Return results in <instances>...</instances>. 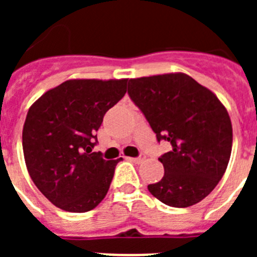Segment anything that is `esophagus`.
Returning <instances> with one entry per match:
<instances>
[{
    "mask_svg": "<svg viewBox=\"0 0 257 257\" xmlns=\"http://www.w3.org/2000/svg\"><path fill=\"white\" fill-rule=\"evenodd\" d=\"M127 160L128 161H131V162H135V163H142L143 161L145 160V156H139V157H136V158H131V157H128V158H127Z\"/></svg>",
    "mask_w": 257,
    "mask_h": 257,
    "instance_id": "esophagus-1",
    "label": "esophagus"
}]
</instances>
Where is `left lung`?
Masks as SVG:
<instances>
[{
	"label": "left lung",
	"mask_w": 257,
	"mask_h": 257,
	"mask_svg": "<svg viewBox=\"0 0 257 257\" xmlns=\"http://www.w3.org/2000/svg\"><path fill=\"white\" fill-rule=\"evenodd\" d=\"M131 100L145 115L157 140L172 149L158 158L165 175L148 185L171 207H189L210 194L230 160L233 128L217 96L185 73L131 78Z\"/></svg>",
	"instance_id": "obj_1"
}]
</instances>
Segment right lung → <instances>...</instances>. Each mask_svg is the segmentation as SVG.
I'll return each mask as SVG.
<instances>
[{
    "instance_id": "right-lung-1",
    "label": "right lung",
    "mask_w": 257,
    "mask_h": 257,
    "mask_svg": "<svg viewBox=\"0 0 257 257\" xmlns=\"http://www.w3.org/2000/svg\"><path fill=\"white\" fill-rule=\"evenodd\" d=\"M127 78L68 79L32 104L23 127L29 176L52 205L87 212L104 199L122 160L92 152L108 109L121 100Z\"/></svg>"
}]
</instances>
